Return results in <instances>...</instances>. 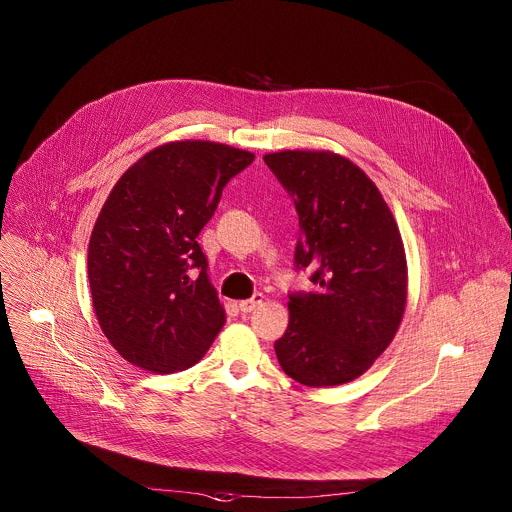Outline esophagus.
<instances>
[{"mask_svg":"<svg viewBox=\"0 0 512 512\" xmlns=\"http://www.w3.org/2000/svg\"><path fill=\"white\" fill-rule=\"evenodd\" d=\"M261 304H263V296H261V294H255L253 298L239 302V310H241L243 314H249V312H253L257 306H261Z\"/></svg>","mask_w":512,"mask_h":512,"instance_id":"esophagus-1","label":"esophagus"}]
</instances>
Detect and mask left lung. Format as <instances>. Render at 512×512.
Returning <instances> with one entry per match:
<instances>
[{"instance_id":"1","label":"left lung","mask_w":512,"mask_h":512,"mask_svg":"<svg viewBox=\"0 0 512 512\" xmlns=\"http://www.w3.org/2000/svg\"><path fill=\"white\" fill-rule=\"evenodd\" d=\"M267 168L300 216L296 271L316 291H289V324L275 340L287 377L308 387L354 381L391 344L407 302L395 218L373 180L330 152L267 154Z\"/></svg>"}]
</instances>
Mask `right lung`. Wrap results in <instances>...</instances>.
I'll return each mask as SVG.
<instances>
[{"label": "right lung", "mask_w": 512, "mask_h": 512, "mask_svg": "<svg viewBox=\"0 0 512 512\" xmlns=\"http://www.w3.org/2000/svg\"><path fill=\"white\" fill-rule=\"evenodd\" d=\"M253 160L225 143L174 141L113 186L89 243V283L103 334L135 367L188 369L223 328L196 237L223 188Z\"/></svg>", "instance_id": "add662e5"}]
</instances>
